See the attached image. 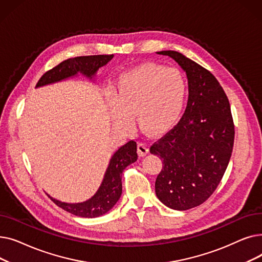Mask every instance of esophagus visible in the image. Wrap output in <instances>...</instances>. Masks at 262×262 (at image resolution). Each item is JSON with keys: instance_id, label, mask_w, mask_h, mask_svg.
<instances>
[{"instance_id": "1", "label": "esophagus", "mask_w": 262, "mask_h": 262, "mask_svg": "<svg viewBox=\"0 0 262 262\" xmlns=\"http://www.w3.org/2000/svg\"><path fill=\"white\" fill-rule=\"evenodd\" d=\"M137 149H138V154L140 157H143L148 153V147L145 143H138Z\"/></svg>"}]
</instances>
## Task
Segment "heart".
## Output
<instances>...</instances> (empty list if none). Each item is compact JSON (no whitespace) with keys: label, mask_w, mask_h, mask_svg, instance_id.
Listing matches in <instances>:
<instances>
[{"label":"heart","mask_w":262,"mask_h":262,"mask_svg":"<svg viewBox=\"0 0 262 262\" xmlns=\"http://www.w3.org/2000/svg\"><path fill=\"white\" fill-rule=\"evenodd\" d=\"M188 86L175 68L143 63L123 72L108 95L110 120L116 127L128 129L132 116L146 134L158 136L172 129L180 121Z\"/></svg>","instance_id":"heart-1"}]
</instances>
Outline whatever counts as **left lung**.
<instances>
[{
    "mask_svg": "<svg viewBox=\"0 0 262 262\" xmlns=\"http://www.w3.org/2000/svg\"><path fill=\"white\" fill-rule=\"evenodd\" d=\"M157 54L171 57L186 72L189 96L181 121L149 148L162 159L155 192L167 207L187 210L203 204L221 182L235 127L227 96L208 70L176 51Z\"/></svg>",
    "mask_w": 262,
    "mask_h": 262,
    "instance_id": "1",
    "label": "left lung"
}]
</instances>
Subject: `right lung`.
Masks as SVG:
<instances>
[{"mask_svg":"<svg viewBox=\"0 0 262 262\" xmlns=\"http://www.w3.org/2000/svg\"><path fill=\"white\" fill-rule=\"evenodd\" d=\"M113 58L114 55H92V56L69 58L41 76L36 88L75 77L78 74L94 81L99 69L107 64ZM137 158L138 155H137V143L135 141L132 140L121 146L110 158L98 191L85 202L66 203L49 196L58 207L74 215L81 217L101 216L113 209L119 201L122 194V173Z\"/></svg>","mask_w":262,"mask_h":262,"instance_id":"right-lung-1","label":"right lung"}]
</instances>
